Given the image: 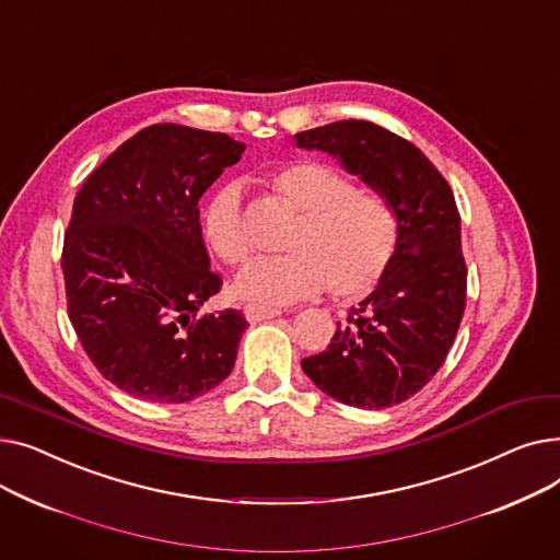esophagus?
I'll use <instances>...</instances> for the list:
<instances>
[{"label":"esophagus","mask_w":560,"mask_h":560,"mask_svg":"<svg viewBox=\"0 0 560 560\" xmlns=\"http://www.w3.org/2000/svg\"><path fill=\"white\" fill-rule=\"evenodd\" d=\"M281 315V308H272V306H258V304H247L245 306V317L249 322H262V319H272Z\"/></svg>","instance_id":"1"}]
</instances>
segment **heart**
<instances>
[{"label":"heart","instance_id":"1","mask_svg":"<svg viewBox=\"0 0 560 560\" xmlns=\"http://www.w3.org/2000/svg\"><path fill=\"white\" fill-rule=\"evenodd\" d=\"M270 188L300 213L283 256L252 260L233 290L243 300L292 304L319 295L357 302L386 277L397 252V218L390 201L322 161H292L268 174ZM201 238L222 262L238 265L252 254L238 186H220L199 213Z\"/></svg>","mask_w":560,"mask_h":560}]
</instances>
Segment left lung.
I'll list each match as a JSON object with an SVG mask.
<instances>
[{
    "label": "left lung",
    "mask_w": 560,
    "mask_h": 560,
    "mask_svg": "<svg viewBox=\"0 0 560 560\" xmlns=\"http://www.w3.org/2000/svg\"><path fill=\"white\" fill-rule=\"evenodd\" d=\"M295 138L304 150L340 159L390 201L397 218V252L386 277L302 370L347 406L401 404L443 368L465 311L467 268L454 192L413 142L374 122L340 120Z\"/></svg>",
    "instance_id": "obj_1"
}]
</instances>
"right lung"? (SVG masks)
Returning a JSON list of instances; mask_svg holds the SVG:
<instances>
[{
	"mask_svg": "<svg viewBox=\"0 0 560 560\" xmlns=\"http://www.w3.org/2000/svg\"><path fill=\"white\" fill-rule=\"evenodd\" d=\"M245 144L226 133L152 125L83 182L61 268L68 315L113 386L154 404L215 388L249 327L241 311L199 315L218 295L197 201Z\"/></svg>",
	"mask_w": 560,
	"mask_h": 560,
	"instance_id": "add662e5",
	"label": "right lung"
}]
</instances>
